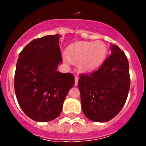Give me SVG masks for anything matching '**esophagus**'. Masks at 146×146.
Returning a JSON list of instances; mask_svg holds the SVG:
<instances>
[{
	"instance_id": "34e87169",
	"label": "esophagus",
	"mask_w": 146,
	"mask_h": 146,
	"mask_svg": "<svg viewBox=\"0 0 146 146\" xmlns=\"http://www.w3.org/2000/svg\"><path fill=\"white\" fill-rule=\"evenodd\" d=\"M78 82V78L75 77V86H77Z\"/></svg>"
}]
</instances>
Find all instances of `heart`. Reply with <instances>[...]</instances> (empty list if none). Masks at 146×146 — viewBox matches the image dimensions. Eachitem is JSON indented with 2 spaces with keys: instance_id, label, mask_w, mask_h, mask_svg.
<instances>
[{
  "instance_id": "heart-1",
  "label": "heart",
  "mask_w": 146,
  "mask_h": 146,
  "mask_svg": "<svg viewBox=\"0 0 146 146\" xmlns=\"http://www.w3.org/2000/svg\"><path fill=\"white\" fill-rule=\"evenodd\" d=\"M68 55L63 54V58L67 64L71 60L80 61L79 68L84 73H90L100 67L107 56V48L102 41L78 42L71 44L67 48Z\"/></svg>"
}]
</instances>
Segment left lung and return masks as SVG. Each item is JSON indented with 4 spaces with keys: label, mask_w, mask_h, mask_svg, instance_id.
<instances>
[{
    "label": "left lung",
    "mask_w": 146,
    "mask_h": 146,
    "mask_svg": "<svg viewBox=\"0 0 146 146\" xmlns=\"http://www.w3.org/2000/svg\"><path fill=\"white\" fill-rule=\"evenodd\" d=\"M111 55L97 71L81 75L78 86L82 112L90 120L107 122L125 104L130 76L127 57L117 45L110 44Z\"/></svg>",
    "instance_id": "left-lung-1"
}]
</instances>
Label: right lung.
<instances>
[{
  "label": "right lung",
  "mask_w": 146,
  "mask_h": 146,
  "mask_svg": "<svg viewBox=\"0 0 146 146\" xmlns=\"http://www.w3.org/2000/svg\"><path fill=\"white\" fill-rule=\"evenodd\" d=\"M59 35L34 39L19 54L14 78L19 105L38 122L56 119L68 91L75 84L71 73L58 71L62 63Z\"/></svg>",
  "instance_id": "1"
}]
</instances>
